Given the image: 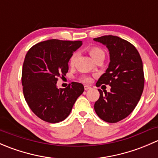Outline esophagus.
<instances>
[{
  "mask_svg": "<svg viewBox=\"0 0 158 158\" xmlns=\"http://www.w3.org/2000/svg\"><path fill=\"white\" fill-rule=\"evenodd\" d=\"M91 88H92V87H91L90 85H84V89H85V91L89 90V89H90Z\"/></svg>",
  "mask_w": 158,
  "mask_h": 158,
  "instance_id": "1",
  "label": "esophagus"
}]
</instances>
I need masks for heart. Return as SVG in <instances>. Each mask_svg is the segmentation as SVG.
I'll list each match as a JSON object with an SVG mask.
<instances>
[{
    "label": "heart",
    "mask_w": 158,
    "mask_h": 158,
    "mask_svg": "<svg viewBox=\"0 0 158 158\" xmlns=\"http://www.w3.org/2000/svg\"><path fill=\"white\" fill-rule=\"evenodd\" d=\"M89 54H90L91 57H92L93 60H95L97 56H98L101 55V54L104 53V52H103L101 49L95 47H90V48L89 49ZM76 57H77L76 53H73V55H72L71 58H70L69 60V64L71 65V66H73V65H74L75 62H76ZM81 81L85 82H88L90 81V78H89V76H83V77L81 78Z\"/></svg>",
    "instance_id": "obj_1"
}]
</instances>
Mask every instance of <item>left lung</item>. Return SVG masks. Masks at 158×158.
<instances>
[{
  "mask_svg": "<svg viewBox=\"0 0 158 158\" xmlns=\"http://www.w3.org/2000/svg\"><path fill=\"white\" fill-rule=\"evenodd\" d=\"M93 40L106 46L110 57L108 69L96 85L111 86V91L105 94L98 89L100 96L94 109L103 121L115 123L128 116L141 98L144 84L142 60L137 49L118 36L109 35Z\"/></svg>",
  "mask_w": 158,
  "mask_h": 158,
  "instance_id": "obj_1",
  "label": "left lung"
}]
</instances>
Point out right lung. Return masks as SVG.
Returning a JSON list of instances; mask_svg holds the SVG:
<instances>
[{"label":"right lung","mask_w":158,"mask_h":158,"mask_svg":"<svg viewBox=\"0 0 158 158\" xmlns=\"http://www.w3.org/2000/svg\"><path fill=\"white\" fill-rule=\"evenodd\" d=\"M82 41L48 40L29 49L22 69V85L25 100L37 117L49 123L65 120L76 99L84 92L82 84L73 82L66 89H58L56 82L66 76L73 52Z\"/></svg>","instance_id":"obj_1"}]
</instances>
